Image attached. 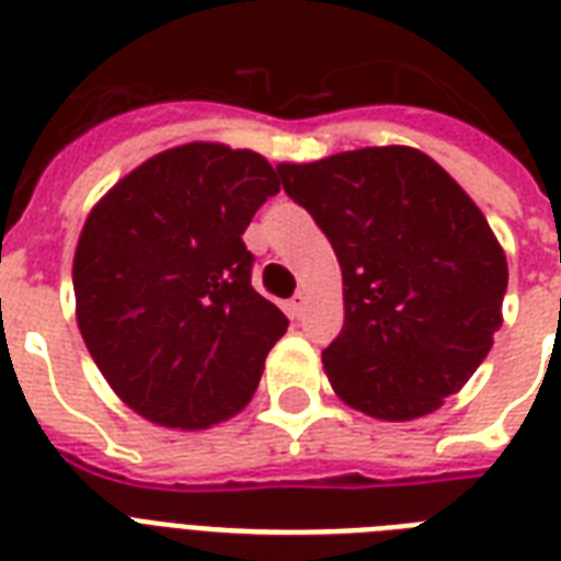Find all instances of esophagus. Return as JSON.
Listing matches in <instances>:
<instances>
[{"label":"esophagus","mask_w":561,"mask_h":561,"mask_svg":"<svg viewBox=\"0 0 561 561\" xmlns=\"http://www.w3.org/2000/svg\"><path fill=\"white\" fill-rule=\"evenodd\" d=\"M306 306H308L306 294H294V297H290V302H288L290 317H294V320H299V317L306 314Z\"/></svg>","instance_id":"obj_1"}]
</instances>
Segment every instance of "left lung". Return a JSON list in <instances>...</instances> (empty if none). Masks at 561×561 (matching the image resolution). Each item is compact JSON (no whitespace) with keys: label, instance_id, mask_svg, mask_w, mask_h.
<instances>
[{"label":"left lung","instance_id":"left-lung-1","mask_svg":"<svg viewBox=\"0 0 561 561\" xmlns=\"http://www.w3.org/2000/svg\"><path fill=\"white\" fill-rule=\"evenodd\" d=\"M276 171L341 262L346 314L323 350L334 392L383 422L443 408L504 323L506 255L478 203L408 145Z\"/></svg>","mask_w":561,"mask_h":561}]
</instances>
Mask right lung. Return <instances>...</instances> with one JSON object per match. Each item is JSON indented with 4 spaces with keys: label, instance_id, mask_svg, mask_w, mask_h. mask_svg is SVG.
I'll return each instance as SVG.
<instances>
[{
    "label": "right lung",
    "instance_id": "obj_1",
    "mask_svg": "<svg viewBox=\"0 0 561 561\" xmlns=\"http://www.w3.org/2000/svg\"><path fill=\"white\" fill-rule=\"evenodd\" d=\"M276 192L262 153L188 142L92 206L72 262L78 329L118 399L153 425L201 431L253 399L288 317L250 285L241 236Z\"/></svg>",
    "mask_w": 561,
    "mask_h": 561
}]
</instances>
